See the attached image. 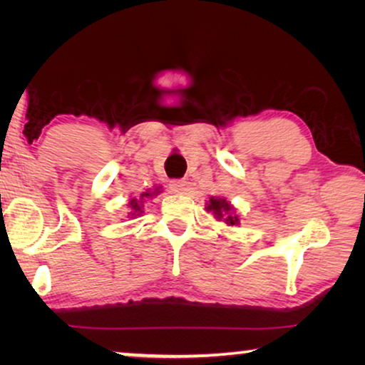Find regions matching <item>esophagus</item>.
Wrapping results in <instances>:
<instances>
[{"label":"esophagus","mask_w":365,"mask_h":365,"mask_svg":"<svg viewBox=\"0 0 365 365\" xmlns=\"http://www.w3.org/2000/svg\"><path fill=\"white\" fill-rule=\"evenodd\" d=\"M169 187H171L173 192L182 194L186 191V181H182V179H174V181L169 182Z\"/></svg>","instance_id":"obj_1"}]
</instances>
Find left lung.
Listing matches in <instances>:
<instances>
[{"instance_id":"1","label":"left lung","mask_w":365,"mask_h":365,"mask_svg":"<svg viewBox=\"0 0 365 365\" xmlns=\"http://www.w3.org/2000/svg\"><path fill=\"white\" fill-rule=\"evenodd\" d=\"M206 211L212 212L217 221L227 224V226H239V214L227 199L211 196L206 202Z\"/></svg>"}]
</instances>
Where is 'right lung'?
Returning <instances> with one entry per match:
<instances>
[{
    "mask_svg": "<svg viewBox=\"0 0 365 365\" xmlns=\"http://www.w3.org/2000/svg\"><path fill=\"white\" fill-rule=\"evenodd\" d=\"M161 192V186H154L153 189H148V191H144L141 196H139V199L138 197H133L131 201H129V209H131V211L128 212V217H131V219H134L136 216H141V214L144 212L143 209H144V201H146V199H149V197H154V196H158V194Z\"/></svg>",
    "mask_w": 365,
    "mask_h": 365,
    "instance_id": "obj_1",
    "label": "right lung"
}]
</instances>
